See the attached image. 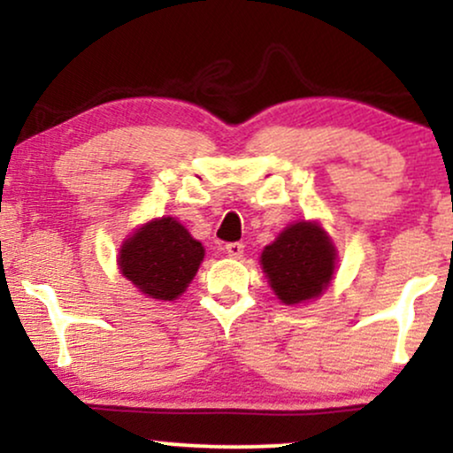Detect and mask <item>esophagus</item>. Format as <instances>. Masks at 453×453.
<instances>
[{
    "instance_id": "esophagus-1",
    "label": "esophagus",
    "mask_w": 453,
    "mask_h": 453,
    "mask_svg": "<svg viewBox=\"0 0 453 453\" xmlns=\"http://www.w3.org/2000/svg\"><path fill=\"white\" fill-rule=\"evenodd\" d=\"M242 249H244L242 242H227L226 244V253L230 257H242Z\"/></svg>"
}]
</instances>
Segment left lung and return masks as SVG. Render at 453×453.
Masks as SVG:
<instances>
[{
  "label": "left lung",
  "mask_w": 453,
  "mask_h": 453,
  "mask_svg": "<svg viewBox=\"0 0 453 453\" xmlns=\"http://www.w3.org/2000/svg\"><path fill=\"white\" fill-rule=\"evenodd\" d=\"M339 251L319 221H294L266 244L259 266L283 304L319 298L334 279Z\"/></svg>",
  "instance_id": "8db88e82"
}]
</instances>
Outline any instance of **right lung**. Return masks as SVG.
Segmentation results:
<instances>
[{
  "label": "right lung",
  "instance_id": "obj_1",
  "mask_svg": "<svg viewBox=\"0 0 453 453\" xmlns=\"http://www.w3.org/2000/svg\"><path fill=\"white\" fill-rule=\"evenodd\" d=\"M204 259V247L174 217L138 226L121 242L119 273L147 298L168 303L185 294Z\"/></svg>",
  "mask_w": 453,
  "mask_h": 453
}]
</instances>
